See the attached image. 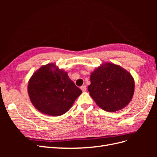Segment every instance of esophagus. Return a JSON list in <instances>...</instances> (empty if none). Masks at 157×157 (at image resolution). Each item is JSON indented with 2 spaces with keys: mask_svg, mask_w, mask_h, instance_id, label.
Listing matches in <instances>:
<instances>
[{
  "mask_svg": "<svg viewBox=\"0 0 157 157\" xmlns=\"http://www.w3.org/2000/svg\"><path fill=\"white\" fill-rule=\"evenodd\" d=\"M80 89L82 90V92H86V86H85V85H84V86H82L81 87H80Z\"/></svg>",
  "mask_w": 157,
  "mask_h": 157,
  "instance_id": "1",
  "label": "esophagus"
}]
</instances>
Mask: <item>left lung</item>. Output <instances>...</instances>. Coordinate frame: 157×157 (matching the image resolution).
<instances>
[{
  "instance_id": "8db88e82",
  "label": "left lung",
  "mask_w": 157,
  "mask_h": 157,
  "mask_svg": "<svg viewBox=\"0 0 157 157\" xmlns=\"http://www.w3.org/2000/svg\"><path fill=\"white\" fill-rule=\"evenodd\" d=\"M88 90L101 109L116 112L130 102L134 94V79L130 73L120 65L103 63L90 75Z\"/></svg>"
}]
</instances>
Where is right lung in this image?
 Masks as SVG:
<instances>
[{"mask_svg":"<svg viewBox=\"0 0 157 157\" xmlns=\"http://www.w3.org/2000/svg\"><path fill=\"white\" fill-rule=\"evenodd\" d=\"M27 92L33 106L52 117L67 113L82 94L81 90L69 78L67 71L52 63L41 66L33 74Z\"/></svg>","mask_w":157,"mask_h":157,"instance_id":"right-lung-1","label":"right lung"}]
</instances>
